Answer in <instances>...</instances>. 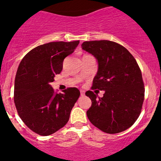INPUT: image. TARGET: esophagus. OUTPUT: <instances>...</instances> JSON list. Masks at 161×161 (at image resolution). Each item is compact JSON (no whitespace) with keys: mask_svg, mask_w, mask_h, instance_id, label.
I'll return each mask as SVG.
<instances>
[{"mask_svg":"<svg viewBox=\"0 0 161 161\" xmlns=\"http://www.w3.org/2000/svg\"><path fill=\"white\" fill-rule=\"evenodd\" d=\"M80 94H81V96H84V95H85V91L80 90Z\"/></svg>","mask_w":161,"mask_h":161,"instance_id":"obj_1","label":"esophagus"}]
</instances>
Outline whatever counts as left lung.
I'll list each match as a JSON object with an SVG mask.
<instances>
[{
    "mask_svg": "<svg viewBox=\"0 0 161 161\" xmlns=\"http://www.w3.org/2000/svg\"><path fill=\"white\" fill-rule=\"evenodd\" d=\"M82 48L99 63L91 89L105 91L102 98L92 91L86 92L92 100L86 112L89 121L106 133L124 131L138 119L144 99V83L136 59L123 45L111 41L84 42Z\"/></svg>",
    "mask_w": 161,
    "mask_h": 161,
    "instance_id": "left-lung-1",
    "label": "left lung"
}]
</instances>
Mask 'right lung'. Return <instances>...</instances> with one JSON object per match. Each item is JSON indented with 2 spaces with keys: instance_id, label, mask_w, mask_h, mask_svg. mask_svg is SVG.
Segmentation results:
<instances>
[{
  "instance_id": "right-lung-1",
  "label": "right lung",
  "mask_w": 161,
  "mask_h": 161,
  "mask_svg": "<svg viewBox=\"0 0 161 161\" xmlns=\"http://www.w3.org/2000/svg\"><path fill=\"white\" fill-rule=\"evenodd\" d=\"M79 41L55 42L37 46L20 62L14 81V100L25 124L41 136L63 127L80 96L77 88L57 93L50 85L63 68V61L73 53Z\"/></svg>"
}]
</instances>
